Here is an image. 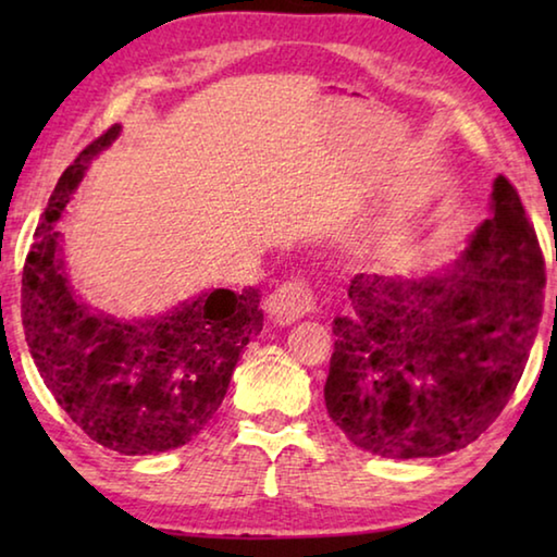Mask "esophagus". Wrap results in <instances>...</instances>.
Returning a JSON list of instances; mask_svg holds the SVG:
<instances>
[{
	"instance_id": "1",
	"label": "esophagus",
	"mask_w": 557,
	"mask_h": 557,
	"mask_svg": "<svg viewBox=\"0 0 557 557\" xmlns=\"http://www.w3.org/2000/svg\"><path fill=\"white\" fill-rule=\"evenodd\" d=\"M312 309H314L312 289H309L307 282L301 280L285 282V285L272 292V297L268 301V314L272 322L280 326L297 322V319L309 314Z\"/></svg>"
}]
</instances>
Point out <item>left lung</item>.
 Returning a JSON list of instances; mask_svg holds the SVG:
<instances>
[{"instance_id": "obj_1", "label": "left lung", "mask_w": 557, "mask_h": 557, "mask_svg": "<svg viewBox=\"0 0 557 557\" xmlns=\"http://www.w3.org/2000/svg\"><path fill=\"white\" fill-rule=\"evenodd\" d=\"M545 262L516 188L496 176L492 215L425 275H356L334 319L324 400L344 435L388 459L467 447L521 381L543 314Z\"/></svg>"}]
</instances>
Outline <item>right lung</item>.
Masks as SVG:
<instances>
[{
    "instance_id": "add662e5",
    "label": "right lung",
    "mask_w": 557,
    "mask_h": 557,
    "mask_svg": "<svg viewBox=\"0 0 557 557\" xmlns=\"http://www.w3.org/2000/svg\"><path fill=\"white\" fill-rule=\"evenodd\" d=\"M120 129L83 149L55 184L26 256L22 322L46 388L75 425L120 455H157L191 442L221 408L262 309L252 287L199 292L145 319H117L75 295L55 223Z\"/></svg>"
}]
</instances>
